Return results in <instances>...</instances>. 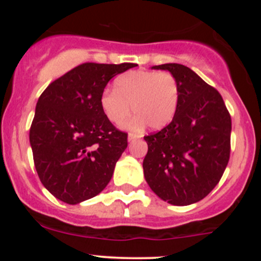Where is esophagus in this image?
Wrapping results in <instances>:
<instances>
[{
    "instance_id": "1",
    "label": "esophagus",
    "mask_w": 261,
    "mask_h": 261,
    "mask_svg": "<svg viewBox=\"0 0 261 261\" xmlns=\"http://www.w3.org/2000/svg\"><path fill=\"white\" fill-rule=\"evenodd\" d=\"M141 137V135H139V134H135V133H130L128 134V141H134V140H136V139H140Z\"/></svg>"
}]
</instances>
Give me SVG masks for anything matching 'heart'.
Instances as JSON below:
<instances>
[{
	"label": "heart",
	"mask_w": 261,
	"mask_h": 261,
	"mask_svg": "<svg viewBox=\"0 0 261 261\" xmlns=\"http://www.w3.org/2000/svg\"><path fill=\"white\" fill-rule=\"evenodd\" d=\"M179 100V87L169 72L133 71L116 79L114 91L103 92L100 108L113 124H122L131 113L137 118L135 125L146 122L149 128L160 130L174 118Z\"/></svg>",
	"instance_id": "obj_1"
}]
</instances>
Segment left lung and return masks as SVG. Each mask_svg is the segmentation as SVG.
<instances>
[{
	"label": "left lung",
	"mask_w": 261,
	"mask_h": 261,
	"mask_svg": "<svg viewBox=\"0 0 261 261\" xmlns=\"http://www.w3.org/2000/svg\"><path fill=\"white\" fill-rule=\"evenodd\" d=\"M175 77L179 100L173 120L145 136L143 173L164 201L187 206L207 196L222 178L230 154L232 120L221 94L184 65L164 64Z\"/></svg>",
	"instance_id": "8db88e82"
}]
</instances>
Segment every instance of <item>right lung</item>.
I'll return each instance as SVG.
<instances>
[{"label": "right lung", "mask_w": 261, "mask_h": 261, "mask_svg": "<svg viewBox=\"0 0 261 261\" xmlns=\"http://www.w3.org/2000/svg\"><path fill=\"white\" fill-rule=\"evenodd\" d=\"M135 66L86 62L39 97L29 141L39 179L56 199L76 205L98 195L112 179L127 134L108 120L100 97L114 76Z\"/></svg>", "instance_id": "add662e5"}]
</instances>
